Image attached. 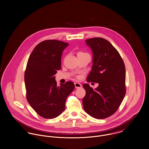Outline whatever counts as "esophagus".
<instances>
[{"instance_id": "34e87169", "label": "esophagus", "mask_w": 149, "mask_h": 149, "mask_svg": "<svg viewBox=\"0 0 149 149\" xmlns=\"http://www.w3.org/2000/svg\"><path fill=\"white\" fill-rule=\"evenodd\" d=\"M74 86H75V88H81V87L82 86V85H81L80 83H74Z\"/></svg>"}]
</instances>
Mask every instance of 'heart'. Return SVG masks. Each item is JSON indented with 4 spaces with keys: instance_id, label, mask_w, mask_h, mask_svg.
I'll use <instances>...</instances> for the list:
<instances>
[{
    "instance_id": "obj_1",
    "label": "heart",
    "mask_w": 149,
    "mask_h": 149,
    "mask_svg": "<svg viewBox=\"0 0 149 149\" xmlns=\"http://www.w3.org/2000/svg\"><path fill=\"white\" fill-rule=\"evenodd\" d=\"M85 54V53L82 52H79V53H78L77 55H80V54Z\"/></svg>"
}]
</instances>
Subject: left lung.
<instances>
[{
    "label": "left lung",
    "instance_id": "obj_1",
    "mask_svg": "<svg viewBox=\"0 0 149 149\" xmlns=\"http://www.w3.org/2000/svg\"><path fill=\"white\" fill-rule=\"evenodd\" d=\"M93 53L92 70L87 82L98 83L93 89L88 84L83 86L86 91L83 99L85 112L96 119H105L113 115L126 94V69L118 50L103 38L85 40Z\"/></svg>",
    "mask_w": 149,
    "mask_h": 149
}]
</instances>
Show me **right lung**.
I'll use <instances>...</instances> for the list:
<instances>
[{"label":"right lung","instance_id":"obj_1","mask_svg":"<svg viewBox=\"0 0 149 149\" xmlns=\"http://www.w3.org/2000/svg\"><path fill=\"white\" fill-rule=\"evenodd\" d=\"M68 43L49 40L38 43L31 53L24 72L28 103L41 116L55 118L65 108L74 88L72 81L57 85L54 75L61 69V56Z\"/></svg>","mask_w":149,"mask_h":149}]
</instances>
